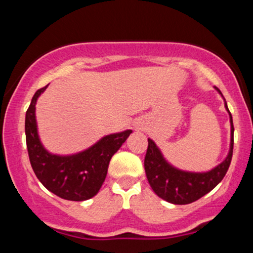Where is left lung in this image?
<instances>
[{"mask_svg":"<svg viewBox=\"0 0 253 253\" xmlns=\"http://www.w3.org/2000/svg\"><path fill=\"white\" fill-rule=\"evenodd\" d=\"M215 89L221 94L219 89ZM225 107L231 119V149L225 161L208 172H187L176 169L165 161L156 144L147 139L149 146L144 161L145 172L151 188L161 199L173 205H188L201 199L222 181L233 155L234 132L232 114L226 102Z\"/></svg>","mask_w":253,"mask_h":253,"instance_id":"1","label":"left lung"}]
</instances>
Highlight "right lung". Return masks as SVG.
<instances>
[{
  "label": "right lung",
  "instance_id": "add662e5",
  "mask_svg": "<svg viewBox=\"0 0 253 253\" xmlns=\"http://www.w3.org/2000/svg\"><path fill=\"white\" fill-rule=\"evenodd\" d=\"M46 86L37 90L26 112V144L32 169L43 187L54 195L69 201L89 200L102 187L110 158L132 130L106 135L94 146L77 155H51L40 143L36 121L37 100Z\"/></svg>",
  "mask_w": 253,
  "mask_h": 253
}]
</instances>
